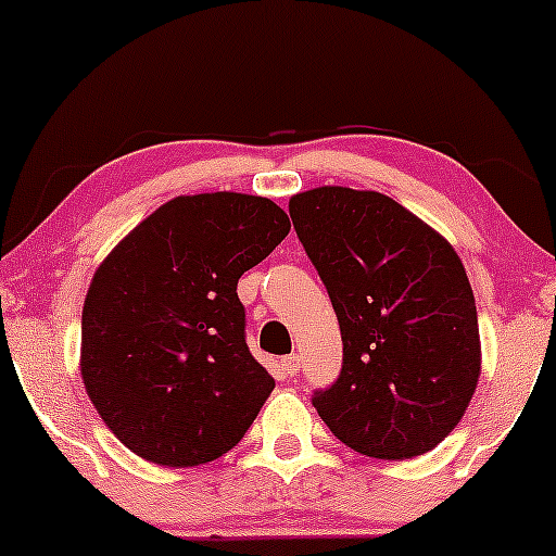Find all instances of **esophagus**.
Instances as JSON below:
<instances>
[{
    "label": "esophagus",
    "mask_w": 556,
    "mask_h": 556,
    "mask_svg": "<svg viewBox=\"0 0 556 556\" xmlns=\"http://www.w3.org/2000/svg\"><path fill=\"white\" fill-rule=\"evenodd\" d=\"M282 371L287 376H298V371H300V355L298 353L285 355V358H282Z\"/></svg>",
    "instance_id": "1"
}]
</instances>
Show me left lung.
Wrapping results in <instances>:
<instances>
[{"instance_id":"left-lung-1","label":"left lung","mask_w":556,"mask_h":556,"mask_svg":"<svg viewBox=\"0 0 556 556\" xmlns=\"http://www.w3.org/2000/svg\"><path fill=\"white\" fill-rule=\"evenodd\" d=\"M305 256L340 321L342 368L316 389L329 431L361 455L407 460L460 424L481 374L476 300L455 248L389 195L290 198Z\"/></svg>"}]
</instances>
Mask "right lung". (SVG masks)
I'll list each match as a JSON object with an SVG mask.
<instances>
[{
    "label": "right lung",
    "mask_w": 556,
    "mask_h": 556,
    "mask_svg": "<svg viewBox=\"0 0 556 556\" xmlns=\"http://www.w3.org/2000/svg\"><path fill=\"white\" fill-rule=\"evenodd\" d=\"M290 232L261 195H180L104 258L83 305V384L127 450L169 468L238 442L274 379L245 342L238 279Z\"/></svg>",
    "instance_id": "obj_1"
}]
</instances>
